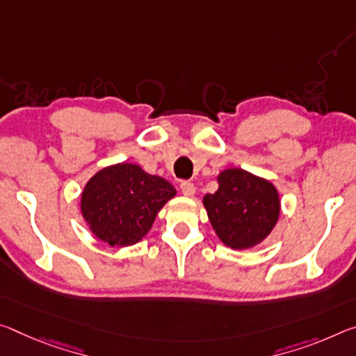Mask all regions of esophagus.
Returning <instances> with one entry per match:
<instances>
[{
    "label": "esophagus",
    "mask_w": 356,
    "mask_h": 356,
    "mask_svg": "<svg viewBox=\"0 0 356 356\" xmlns=\"http://www.w3.org/2000/svg\"><path fill=\"white\" fill-rule=\"evenodd\" d=\"M180 190H182V193H184L185 196H193L195 191H196L195 185L191 184V182H187V180L180 184Z\"/></svg>",
    "instance_id": "1"
}]
</instances>
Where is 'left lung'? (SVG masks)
<instances>
[{
    "instance_id": "obj_1",
    "label": "left lung",
    "mask_w": 356,
    "mask_h": 356,
    "mask_svg": "<svg viewBox=\"0 0 356 356\" xmlns=\"http://www.w3.org/2000/svg\"><path fill=\"white\" fill-rule=\"evenodd\" d=\"M218 190L202 198L218 239L234 250L252 249L268 238L280 213L277 188L241 168L218 174Z\"/></svg>"
}]
</instances>
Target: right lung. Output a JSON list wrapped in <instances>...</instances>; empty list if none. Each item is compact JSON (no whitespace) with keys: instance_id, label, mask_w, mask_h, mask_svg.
<instances>
[{"instance_id":"obj_1","label":"right lung","mask_w":356,"mask_h":356,"mask_svg":"<svg viewBox=\"0 0 356 356\" xmlns=\"http://www.w3.org/2000/svg\"><path fill=\"white\" fill-rule=\"evenodd\" d=\"M176 188L133 163L103 168L82 191L81 211L90 231L109 245L128 247L149 233Z\"/></svg>"}]
</instances>
